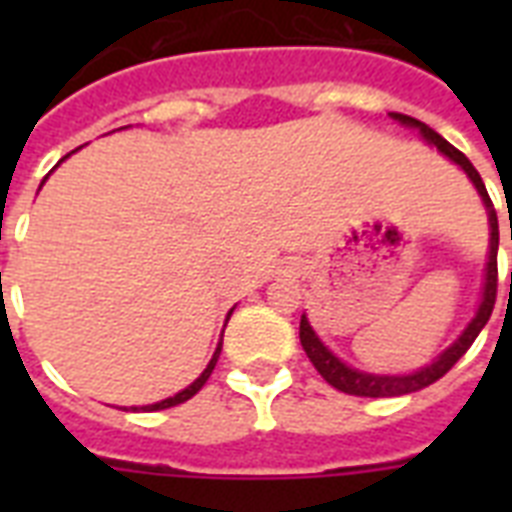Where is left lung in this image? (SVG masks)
I'll return each instance as SVG.
<instances>
[{"instance_id": "8db88e82", "label": "left lung", "mask_w": 512, "mask_h": 512, "mask_svg": "<svg viewBox=\"0 0 512 512\" xmlns=\"http://www.w3.org/2000/svg\"><path fill=\"white\" fill-rule=\"evenodd\" d=\"M398 124H404L409 130L420 132V138L428 143V146H436L441 154L460 167L465 175L470 177V183L476 185L478 196L484 201L486 215H489V260H486V273H484V289H481V303L476 308V316L468 321V327L462 329L460 337L449 345L446 350H441L430 364L420 366L417 372L409 374H372L361 372V369H353L342 358H337L332 350L321 342V337L316 335V329L311 327V321L303 313L300 319V342H303L305 356L311 358V364L316 366V372L324 377V380L332 385V388L348 393V396H369V398H390V396H404V393H414V390H422L433 385L438 377H444L449 369H452L465 350L473 345V340L478 337V332L486 327V321L494 311V300H497V249H500V225H497V212H494V204L486 193V185L481 180V175L476 172V167L470 164V159L465 154H460L457 148L438 135L436 130H430L428 124L417 122L412 116L406 114H393ZM512 239V233H510ZM510 289H512V271H510Z\"/></svg>"}]
</instances>
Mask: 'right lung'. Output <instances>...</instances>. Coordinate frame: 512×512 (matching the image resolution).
Wrapping results in <instances>:
<instances>
[{"label": "right lung", "mask_w": 512, "mask_h": 512, "mask_svg": "<svg viewBox=\"0 0 512 512\" xmlns=\"http://www.w3.org/2000/svg\"><path fill=\"white\" fill-rule=\"evenodd\" d=\"M60 162H63V159H60ZM60 162H58V164H60ZM44 180H47V177H44ZM231 313H233V308H231V311H228V316H225V324H228V319H231ZM220 350H223V337H220V342H217V348H215V353H212V358H209L207 369H204V372H201L199 377H196V380H193L191 385H188V388H183V390H180V393H175V396L164 398V401H156V404H148V406H130L132 412H138V409H140V412H159V409H170V406L183 404V401H188V398L196 396V393H199V390L204 388V382L209 380V374H212V369H215L217 358H220Z\"/></svg>", "instance_id": "right-lung-1"}]
</instances>
